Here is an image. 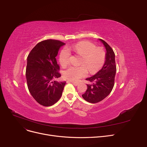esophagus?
Wrapping results in <instances>:
<instances>
[{
    "label": "esophagus",
    "mask_w": 147,
    "mask_h": 147,
    "mask_svg": "<svg viewBox=\"0 0 147 147\" xmlns=\"http://www.w3.org/2000/svg\"><path fill=\"white\" fill-rule=\"evenodd\" d=\"M68 82H69V83H72L74 86H78L79 83H77V82H72V81H68Z\"/></svg>",
    "instance_id": "34e87169"
}]
</instances>
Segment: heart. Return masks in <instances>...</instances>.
I'll use <instances>...</instances> for the list:
<instances>
[{
    "mask_svg": "<svg viewBox=\"0 0 147 147\" xmlns=\"http://www.w3.org/2000/svg\"><path fill=\"white\" fill-rule=\"evenodd\" d=\"M69 50L82 56L80 65H83L80 67H69L64 71L65 78L71 81L77 82L86 76L88 74L87 67L90 73L97 71L105 62V53L102 49L96 48V45L90 42L82 41L61 50L59 60L63 67H65L69 63L71 58Z\"/></svg>",
    "mask_w": 147,
    "mask_h": 147,
    "instance_id": "1",
    "label": "heart"
}]
</instances>
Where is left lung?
I'll use <instances>...</instances> for the list:
<instances>
[{"label": "left lung", "instance_id": "obj_1", "mask_svg": "<svg viewBox=\"0 0 147 147\" xmlns=\"http://www.w3.org/2000/svg\"><path fill=\"white\" fill-rule=\"evenodd\" d=\"M106 49L105 63L100 70L93 76L86 79L92 84H87L88 89L82 95L83 98L90 103L101 101L109 95L114 87V79L116 73L115 54L109 45L99 38Z\"/></svg>", "mask_w": 147, "mask_h": 147}]
</instances>
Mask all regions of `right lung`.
I'll use <instances>...</instances> for the list:
<instances>
[{
	"label": "right lung",
	"instance_id": "right-lung-1",
	"mask_svg": "<svg viewBox=\"0 0 147 147\" xmlns=\"http://www.w3.org/2000/svg\"><path fill=\"white\" fill-rule=\"evenodd\" d=\"M65 43L45 40L38 43L27 57L26 79L30 93L42 105L49 107L60 99L66 82L54 80L61 77L56 57Z\"/></svg>",
	"mask_w": 147,
	"mask_h": 147
}]
</instances>
